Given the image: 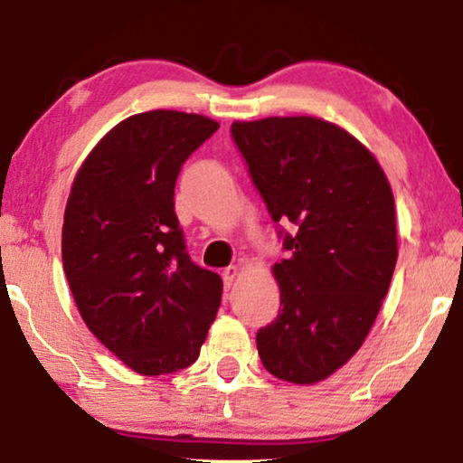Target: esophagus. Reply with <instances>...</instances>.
I'll list each match as a JSON object with an SVG mask.
<instances>
[{
    "label": "esophagus",
    "instance_id": "esophagus-1",
    "mask_svg": "<svg viewBox=\"0 0 463 463\" xmlns=\"http://www.w3.org/2000/svg\"><path fill=\"white\" fill-rule=\"evenodd\" d=\"M238 276H240V268H238V265H230V268H227V269L223 271L225 287H227V288H232V287H233V282L238 280Z\"/></svg>",
    "mask_w": 463,
    "mask_h": 463
}]
</instances>
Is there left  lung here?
<instances>
[{
  "label": "left lung",
  "instance_id": "obj_1",
  "mask_svg": "<svg viewBox=\"0 0 463 463\" xmlns=\"http://www.w3.org/2000/svg\"><path fill=\"white\" fill-rule=\"evenodd\" d=\"M232 137L288 259L276 263L278 318L257 350L282 382L318 383L364 344L398 257L394 194L375 156L345 128L312 116L233 122Z\"/></svg>",
  "mask_w": 463,
  "mask_h": 463
}]
</instances>
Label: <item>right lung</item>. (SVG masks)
<instances>
[{"mask_svg":"<svg viewBox=\"0 0 463 463\" xmlns=\"http://www.w3.org/2000/svg\"><path fill=\"white\" fill-rule=\"evenodd\" d=\"M219 128L156 109L107 132L75 175L62 221V268L81 320L141 375L194 364L223 282L185 250L175 213L183 162Z\"/></svg>","mask_w":463,"mask_h":463,"instance_id":"right-lung-1","label":"right lung"}]
</instances>
